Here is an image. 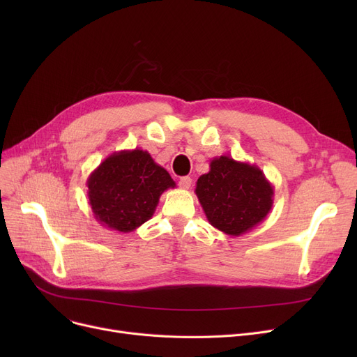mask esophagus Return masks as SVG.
I'll return each mask as SVG.
<instances>
[{
  "label": "esophagus",
  "instance_id": "obj_1",
  "mask_svg": "<svg viewBox=\"0 0 357 357\" xmlns=\"http://www.w3.org/2000/svg\"><path fill=\"white\" fill-rule=\"evenodd\" d=\"M191 185H192V179L190 178V176H183V178H181V181H179V186L182 190H190L191 188Z\"/></svg>",
  "mask_w": 357,
  "mask_h": 357
}]
</instances>
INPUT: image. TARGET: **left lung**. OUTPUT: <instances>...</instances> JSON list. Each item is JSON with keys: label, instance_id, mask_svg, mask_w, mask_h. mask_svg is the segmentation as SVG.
<instances>
[{"label": "left lung", "instance_id": "8db88e82", "mask_svg": "<svg viewBox=\"0 0 357 357\" xmlns=\"http://www.w3.org/2000/svg\"><path fill=\"white\" fill-rule=\"evenodd\" d=\"M195 194L211 226L238 237L268 217L275 192L259 166L220 156L198 178Z\"/></svg>", "mask_w": 357, "mask_h": 357}]
</instances>
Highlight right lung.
<instances>
[{"instance_id":"obj_1","label":"right lung","mask_w":357,"mask_h":357,"mask_svg":"<svg viewBox=\"0 0 357 357\" xmlns=\"http://www.w3.org/2000/svg\"><path fill=\"white\" fill-rule=\"evenodd\" d=\"M91 210L105 229L130 233L152 218L160 195L176 183L142 149L105 158L86 179Z\"/></svg>"}]
</instances>
